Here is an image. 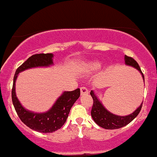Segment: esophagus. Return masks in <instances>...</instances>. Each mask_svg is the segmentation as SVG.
I'll return each mask as SVG.
<instances>
[{
    "mask_svg": "<svg viewBox=\"0 0 157 157\" xmlns=\"http://www.w3.org/2000/svg\"><path fill=\"white\" fill-rule=\"evenodd\" d=\"M80 92H81V95H85V94L89 93V90L85 86L80 87Z\"/></svg>",
    "mask_w": 157,
    "mask_h": 157,
    "instance_id": "1",
    "label": "esophagus"
}]
</instances>
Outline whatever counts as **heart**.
<instances>
[{
    "label": "heart",
    "instance_id": "obj_1",
    "mask_svg": "<svg viewBox=\"0 0 157 157\" xmlns=\"http://www.w3.org/2000/svg\"><path fill=\"white\" fill-rule=\"evenodd\" d=\"M101 67V64L98 62H91L90 64H89L88 66L86 67L87 71H95L98 70Z\"/></svg>",
    "mask_w": 157,
    "mask_h": 157
}]
</instances>
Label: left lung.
<instances>
[{"mask_svg":"<svg viewBox=\"0 0 157 157\" xmlns=\"http://www.w3.org/2000/svg\"><path fill=\"white\" fill-rule=\"evenodd\" d=\"M125 62H126L127 65L132 66V67L138 69L140 73L141 74V75H142L144 81V74L141 71L138 62L134 59L125 56ZM90 95H91L92 99H93V105H92L91 110L92 117L96 124H98V126L102 127V128H105V129H116V128H120L126 126L138 116L139 112L141 111V108H142L143 102L140 105L139 108H137L131 114L125 117L117 116V115L113 114L110 112H109L108 110H106V108H105V107L102 105L99 100L97 98L96 95L94 94L93 91H91Z\"/></svg>","mask_w":157,"mask_h":157,"instance_id":"left-lung-1","label":"left lung"}]
</instances>
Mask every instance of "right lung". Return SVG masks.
<instances>
[{
  "mask_svg": "<svg viewBox=\"0 0 157 157\" xmlns=\"http://www.w3.org/2000/svg\"><path fill=\"white\" fill-rule=\"evenodd\" d=\"M52 57L53 55L52 53H40L31 56L16 69L13 77L12 101L18 116L28 127L42 133L53 132L65 124L71 108L80 97V89L74 91L64 92L49 111L44 113H37L25 110L21 105L16 95L15 83L19 72L31 67L52 65Z\"/></svg>",
  "mask_w": 157,
  "mask_h": 157,
  "instance_id": "1",
  "label": "right lung"
}]
</instances>
